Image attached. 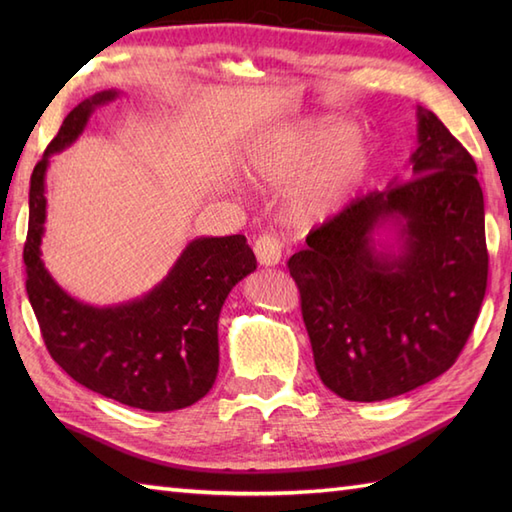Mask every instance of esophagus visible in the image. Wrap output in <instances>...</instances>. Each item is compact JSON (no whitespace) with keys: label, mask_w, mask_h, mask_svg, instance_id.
I'll return each mask as SVG.
<instances>
[{"label":"esophagus","mask_w":512,"mask_h":512,"mask_svg":"<svg viewBox=\"0 0 512 512\" xmlns=\"http://www.w3.org/2000/svg\"><path fill=\"white\" fill-rule=\"evenodd\" d=\"M255 255L259 266H277L281 262V244L273 235H262L255 239Z\"/></svg>","instance_id":"1"}]
</instances>
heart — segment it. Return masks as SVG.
Listing matches in <instances>:
<instances>
[{"label":"heart","mask_w":512,"mask_h":512,"mask_svg":"<svg viewBox=\"0 0 512 512\" xmlns=\"http://www.w3.org/2000/svg\"><path fill=\"white\" fill-rule=\"evenodd\" d=\"M374 154L376 140L367 129L314 116L259 140L246 169L259 187L281 189L295 179L286 193V213L308 226L345 209L372 169Z\"/></svg>","instance_id":"1"}]
</instances>
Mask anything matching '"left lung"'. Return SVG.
<instances>
[{
	"label": "left lung",
	"mask_w": 512,
	"mask_h": 512,
	"mask_svg": "<svg viewBox=\"0 0 512 512\" xmlns=\"http://www.w3.org/2000/svg\"><path fill=\"white\" fill-rule=\"evenodd\" d=\"M416 116L407 180L314 228L288 262L314 365L345 400H387L447 372L484 301L477 165L436 114Z\"/></svg>",
	"instance_id": "8db88e82"
}]
</instances>
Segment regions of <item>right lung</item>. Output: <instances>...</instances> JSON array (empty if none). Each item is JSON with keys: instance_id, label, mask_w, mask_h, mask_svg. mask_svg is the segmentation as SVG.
Wrapping results in <instances>:
<instances>
[{"instance_id": "right-lung-1", "label": "right lung", "mask_w": 512, "mask_h": 512, "mask_svg": "<svg viewBox=\"0 0 512 512\" xmlns=\"http://www.w3.org/2000/svg\"><path fill=\"white\" fill-rule=\"evenodd\" d=\"M118 96L103 90L76 105L32 171L26 290L50 356L76 383L127 407L176 411L213 387L222 306L257 259L244 235L195 237L154 288L116 306H92L54 281L41 259L50 158L83 134L96 107Z\"/></svg>"}]
</instances>
